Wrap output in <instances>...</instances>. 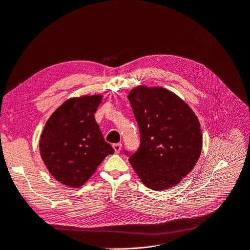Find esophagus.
<instances>
[{"label":"esophagus","mask_w":250,"mask_h":250,"mask_svg":"<svg viewBox=\"0 0 250 250\" xmlns=\"http://www.w3.org/2000/svg\"><path fill=\"white\" fill-rule=\"evenodd\" d=\"M112 147H113V149L116 153H119L120 150H122V144H120V143H114L112 145Z\"/></svg>","instance_id":"1"}]
</instances>
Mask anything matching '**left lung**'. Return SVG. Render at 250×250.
<instances>
[{
  "label": "left lung",
  "mask_w": 250,
  "mask_h": 250,
  "mask_svg": "<svg viewBox=\"0 0 250 250\" xmlns=\"http://www.w3.org/2000/svg\"><path fill=\"white\" fill-rule=\"evenodd\" d=\"M140 130L128 162L147 188L176 186L193 169L202 150L200 123L189 106L163 87L138 86L127 97Z\"/></svg>",
  "instance_id": "8db88e82"
}]
</instances>
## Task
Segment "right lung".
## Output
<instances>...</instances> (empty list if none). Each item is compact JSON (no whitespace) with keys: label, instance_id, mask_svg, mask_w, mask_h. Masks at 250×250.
<instances>
[{"label":"right lung","instance_id":"1","mask_svg":"<svg viewBox=\"0 0 250 250\" xmlns=\"http://www.w3.org/2000/svg\"><path fill=\"white\" fill-rule=\"evenodd\" d=\"M102 96L72 98L47 120L40 139L41 158L52 176L67 187L84 184L108 154L95 112Z\"/></svg>","mask_w":250,"mask_h":250}]
</instances>
